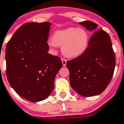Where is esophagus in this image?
<instances>
[{
  "instance_id": "34e87169",
  "label": "esophagus",
  "mask_w": 124,
  "mask_h": 124,
  "mask_svg": "<svg viewBox=\"0 0 124 124\" xmlns=\"http://www.w3.org/2000/svg\"><path fill=\"white\" fill-rule=\"evenodd\" d=\"M62 64H63V66H66V62H67V60L66 59H65V58H62Z\"/></svg>"
}]
</instances>
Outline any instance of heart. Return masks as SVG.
Wrapping results in <instances>:
<instances>
[{"label":"heart","instance_id":"b5f03b06","mask_svg":"<svg viewBox=\"0 0 124 124\" xmlns=\"http://www.w3.org/2000/svg\"><path fill=\"white\" fill-rule=\"evenodd\" d=\"M89 41V35L85 29L70 27L56 31L48 40V44L53 47L62 46V53L65 56L75 58L87 50Z\"/></svg>","mask_w":124,"mask_h":124}]
</instances>
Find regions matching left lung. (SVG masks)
<instances>
[{
    "label": "left lung",
    "instance_id": "1",
    "mask_svg": "<svg viewBox=\"0 0 124 124\" xmlns=\"http://www.w3.org/2000/svg\"><path fill=\"white\" fill-rule=\"evenodd\" d=\"M94 32L87 50L68 60L70 85L83 97L101 94L110 82L116 66V57L109 35L91 21L79 23Z\"/></svg>",
    "mask_w": 124,
    "mask_h": 124
}]
</instances>
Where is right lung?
<instances>
[{"instance_id": "right-lung-1", "label": "right lung", "mask_w": 124, "mask_h": 124, "mask_svg": "<svg viewBox=\"0 0 124 124\" xmlns=\"http://www.w3.org/2000/svg\"><path fill=\"white\" fill-rule=\"evenodd\" d=\"M50 25L49 22L24 23L6 45L8 82L20 96L33 102L48 97L62 67L59 56L48 53Z\"/></svg>"}]
</instances>
